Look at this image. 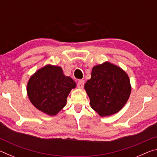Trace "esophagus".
Returning a JSON list of instances; mask_svg holds the SVG:
<instances>
[{
  "instance_id": "obj_1",
  "label": "esophagus",
  "mask_w": 157,
  "mask_h": 157,
  "mask_svg": "<svg viewBox=\"0 0 157 157\" xmlns=\"http://www.w3.org/2000/svg\"><path fill=\"white\" fill-rule=\"evenodd\" d=\"M84 80H79L78 84H77V86H78L79 89H82L84 87Z\"/></svg>"
}]
</instances>
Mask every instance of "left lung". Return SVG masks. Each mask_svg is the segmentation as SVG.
I'll list each match as a JSON object with an SVG mask.
<instances>
[{
	"label": "left lung",
	"instance_id": "left-lung-1",
	"mask_svg": "<svg viewBox=\"0 0 157 157\" xmlns=\"http://www.w3.org/2000/svg\"><path fill=\"white\" fill-rule=\"evenodd\" d=\"M84 89L90 98V105L100 116L118 112L128 100L131 85L127 74L109 62L94 66L91 78Z\"/></svg>",
	"mask_w": 157,
	"mask_h": 157
}]
</instances>
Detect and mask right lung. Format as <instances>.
Segmentation results:
<instances>
[{
    "mask_svg": "<svg viewBox=\"0 0 157 157\" xmlns=\"http://www.w3.org/2000/svg\"><path fill=\"white\" fill-rule=\"evenodd\" d=\"M75 81L63 73L59 66L47 65L31 76L28 83L29 99L34 107L50 116H55L66 105Z\"/></svg>",
    "mask_w": 157,
    "mask_h": 157,
    "instance_id": "add662e5",
    "label": "right lung"
}]
</instances>
